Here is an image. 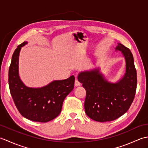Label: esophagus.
Instances as JSON below:
<instances>
[{"instance_id": "esophagus-1", "label": "esophagus", "mask_w": 148, "mask_h": 148, "mask_svg": "<svg viewBox=\"0 0 148 148\" xmlns=\"http://www.w3.org/2000/svg\"><path fill=\"white\" fill-rule=\"evenodd\" d=\"M74 85H75V86H79L81 85V83H79V81L77 79H76V81H75V83H74Z\"/></svg>"}]
</instances>
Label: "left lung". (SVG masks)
I'll use <instances>...</instances> for the list:
<instances>
[{
	"mask_svg": "<svg viewBox=\"0 0 148 148\" xmlns=\"http://www.w3.org/2000/svg\"><path fill=\"white\" fill-rule=\"evenodd\" d=\"M116 49L122 52L126 60V73L119 82L108 83L98 69L81 72L78 76L86 92V114L97 121H111L119 118L129 109L135 98L137 79L132 53L122 44H118Z\"/></svg>",
	"mask_w": 148,
	"mask_h": 148,
	"instance_id": "1",
	"label": "left lung"
}]
</instances>
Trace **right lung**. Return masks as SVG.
Listing matches in <instances>:
<instances>
[{"label":"right lung","mask_w":148,"mask_h":148,"mask_svg":"<svg viewBox=\"0 0 148 148\" xmlns=\"http://www.w3.org/2000/svg\"><path fill=\"white\" fill-rule=\"evenodd\" d=\"M25 41L18 46L12 55L9 69V86L14 104L20 114L27 119L46 123L52 120L62 111L63 102L74 88L75 77L55 81L40 88H28L18 75L19 53Z\"/></svg>","instance_id":"right-lung-1"}]
</instances>
